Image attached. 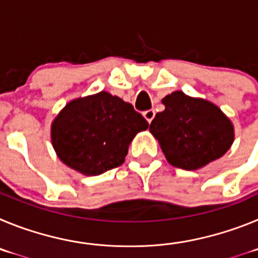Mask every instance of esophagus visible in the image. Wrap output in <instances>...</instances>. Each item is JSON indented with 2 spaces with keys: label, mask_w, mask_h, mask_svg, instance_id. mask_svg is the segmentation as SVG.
I'll use <instances>...</instances> for the list:
<instances>
[{
  "label": "esophagus",
  "mask_w": 258,
  "mask_h": 258,
  "mask_svg": "<svg viewBox=\"0 0 258 258\" xmlns=\"http://www.w3.org/2000/svg\"><path fill=\"white\" fill-rule=\"evenodd\" d=\"M143 116H145L146 120H147V121L151 124V121L154 120V117H155V111L154 109H147V111H145V112H143Z\"/></svg>",
  "instance_id": "1"
}]
</instances>
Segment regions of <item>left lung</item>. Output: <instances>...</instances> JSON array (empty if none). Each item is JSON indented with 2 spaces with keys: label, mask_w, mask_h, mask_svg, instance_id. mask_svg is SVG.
<instances>
[{
  "label": "left lung",
  "mask_w": 258,
  "mask_h": 258,
  "mask_svg": "<svg viewBox=\"0 0 258 258\" xmlns=\"http://www.w3.org/2000/svg\"><path fill=\"white\" fill-rule=\"evenodd\" d=\"M150 132L173 166L195 170L226 154L234 142V126L216 104L173 92L163 98Z\"/></svg>",
  "instance_id": "left-lung-1"
}]
</instances>
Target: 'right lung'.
<instances>
[{
    "label": "right lung",
    "mask_w": 258,
    "mask_h": 258,
    "mask_svg": "<svg viewBox=\"0 0 258 258\" xmlns=\"http://www.w3.org/2000/svg\"><path fill=\"white\" fill-rule=\"evenodd\" d=\"M147 127L131 103L101 92L66 104L51 124V142L66 165L98 175L121 165L136 134Z\"/></svg>",
    "instance_id": "1"
}]
</instances>
